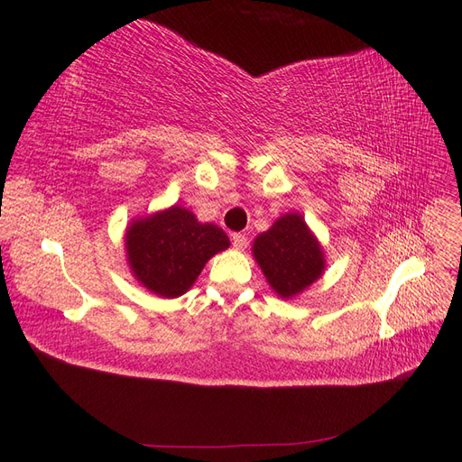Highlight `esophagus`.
Masks as SVG:
<instances>
[{
  "label": "esophagus",
  "instance_id": "esophagus-1",
  "mask_svg": "<svg viewBox=\"0 0 462 462\" xmlns=\"http://www.w3.org/2000/svg\"><path fill=\"white\" fill-rule=\"evenodd\" d=\"M231 241H233V246H235L236 250H243V248L246 246V235H243V233H233V235H231Z\"/></svg>",
  "mask_w": 462,
  "mask_h": 462
}]
</instances>
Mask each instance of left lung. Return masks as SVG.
Returning a JSON list of instances; mask_svg holds the SVG:
<instances>
[{
	"instance_id": "left-lung-1",
	"label": "left lung",
	"mask_w": 462,
	"mask_h": 462,
	"mask_svg": "<svg viewBox=\"0 0 462 462\" xmlns=\"http://www.w3.org/2000/svg\"><path fill=\"white\" fill-rule=\"evenodd\" d=\"M253 254L272 289L282 299H292L321 277L326 268L324 250L300 214L279 217L260 233Z\"/></svg>"
}]
</instances>
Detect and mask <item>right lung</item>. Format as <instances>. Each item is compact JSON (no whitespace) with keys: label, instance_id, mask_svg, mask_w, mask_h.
Masks as SVG:
<instances>
[{"label":"right lung","instance_id":"right-lung-1","mask_svg":"<svg viewBox=\"0 0 462 462\" xmlns=\"http://www.w3.org/2000/svg\"><path fill=\"white\" fill-rule=\"evenodd\" d=\"M125 248L136 282L153 295L175 299L192 287L209 258L229 248V236L187 208L171 206L131 221Z\"/></svg>","mask_w":462,"mask_h":462}]
</instances>
